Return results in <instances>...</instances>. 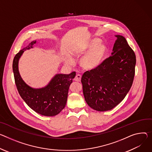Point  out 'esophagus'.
<instances>
[{
	"label": "esophagus",
	"instance_id": "34e87169",
	"mask_svg": "<svg viewBox=\"0 0 152 152\" xmlns=\"http://www.w3.org/2000/svg\"><path fill=\"white\" fill-rule=\"evenodd\" d=\"M81 75L79 74H77L76 75L75 77V80L77 81V82H80L81 80Z\"/></svg>",
	"mask_w": 152,
	"mask_h": 152
}]
</instances>
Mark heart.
<instances>
[{"label": "heart", "instance_id": "b5f03b06", "mask_svg": "<svg viewBox=\"0 0 152 152\" xmlns=\"http://www.w3.org/2000/svg\"><path fill=\"white\" fill-rule=\"evenodd\" d=\"M91 48L80 59V66L86 70H92L98 67L103 62L107 52L105 45L99 42V40H92L89 45Z\"/></svg>", "mask_w": 152, "mask_h": 152}]
</instances>
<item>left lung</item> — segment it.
Instances as JSON below:
<instances>
[{
  "label": "left lung",
  "mask_w": 152,
  "mask_h": 152,
  "mask_svg": "<svg viewBox=\"0 0 152 152\" xmlns=\"http://www.w3.org/2000/svg\"><path fill=\"white\" fill-rule=\"evenodd\" d=\"M112 56L81 78L87 104L99 112L112 110L129 91L135 73L136 56L125 37L116 35Z\"/></svg>",
  "instance_id": "obj_1"
}]
</instances>
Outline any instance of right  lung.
<instances>
[{"label":"right lung","instance_id":"obj_1","mask_svg":"<svg viewBox=\"0 0 152 152\" xmlns=\"http://www.w3.org/2000/svg\"><path fill=\"white\" fill-rule=\"evenodd\" d=\"M36 43V40L33 41L14 58L12 70L15 84L21 98L34 112L44 116H53L59 114L65 108L69 87L76 76V72L69 75H56L44 88L34 89L26 85L20 76L18 62L23 51L33 48Z\"/></svg>","mask_w":152,"mask_h":152}]
</instances>
